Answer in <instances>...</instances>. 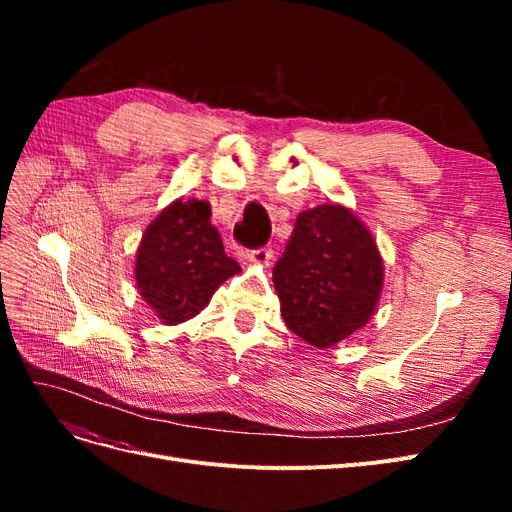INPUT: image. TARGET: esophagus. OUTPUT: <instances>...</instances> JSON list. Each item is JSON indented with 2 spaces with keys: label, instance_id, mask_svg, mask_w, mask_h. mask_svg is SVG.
Instances as JSON below:
<instances>
[{
  "label": "esophagus",
  "instance_id": "esophagus-1",
  "mask_svg": "<svg viewBox=\"0 0 512 512\" xmlns=\"http://www.w3.org/2000/svg\"><path fill=\"white\" fill-rule=\"evenodd\" d=\"M247 260H250L252 265L267 267L269 262L273 260V250H271V247H260V250H252L250 254H247Z\"/></svg>",
  "mask_w": 512,
  "mask_h": 512
}]
</instances>
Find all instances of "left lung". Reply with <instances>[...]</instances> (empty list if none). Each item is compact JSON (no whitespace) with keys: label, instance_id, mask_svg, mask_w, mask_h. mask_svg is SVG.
Returning <instances> with one entry per match:
<instances>
[{"label":"left lung","instance_id":"left-lung-1","mask_svg":"<svg viewBox=\"0 0 512 512\" xmlns=\"http://www.w3.org/2000/svg\"><path fill=\"white\" fill-rule=\"evenodd\" d=\"M286 327L316 348H333L374 316L384 262L365 222L346 205L303 211L273 269Z\"/></svg>","mask_w":512,"mask_h":512}]
</instances>
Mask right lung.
<instances>
[{
  "instance_id": "add662e5",
  "label": "right lung",
  "mask_w": 512,
  "mask_h": 512,
  "mask_svg": "<svg viewBox=\"0 0 512 512\" xmlns=\"http://www.w3.org/2000/svg\"><path fill=\"white\" fill-rule=\"evenodd\" d=\"M211 205L198 198H175L141 237L134 260L136 290L160 322L175 327L205 309L241 267L226 256Z\"/></svg>"
}]
</instances>
